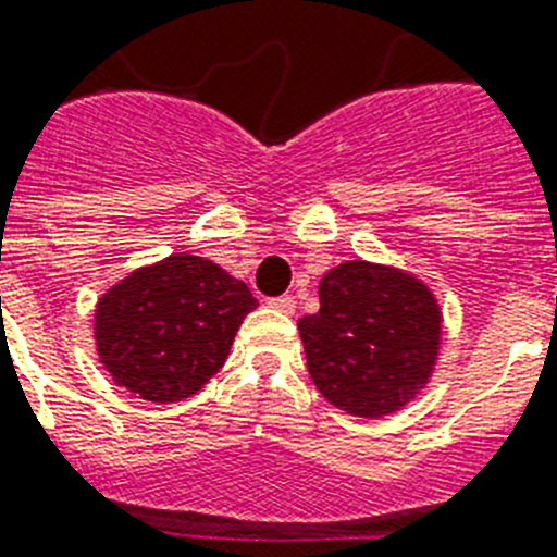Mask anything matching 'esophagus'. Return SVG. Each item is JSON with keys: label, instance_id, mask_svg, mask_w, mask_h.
Segmentation results:
<instances>
[{"label": "esophagus", "instance_id": "obj_1", "mask_svg": "<svg viewBox=\"0 0 557 557\" xmlns=\"http://www.w3.org/2000/svg\"><path fill=\"white\" fill-rule=\"evenodd\" d=\"M269 306L277 308L280 314H294V308H297V302H294L292 294H283V297H271Z\"/></svg>", "mask_w": 557, "mask_h": 557}]
</instances>
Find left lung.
<instances>
[{"label": "left lung", "mask_w": 557, "mask_h": 557, "mask_svg": "<svg viewBox=\"0 0 557 557\" xmlns=\"http://www.w3.org/2000/svg\"><path fill=\"white\" fill-rule=\"evenodd\" d=\"M297 329L317 391L345 413L380 419L428 385L442 308L413 274L348 260L320 280V311Z\"/></svg>", "instance_id": "obj_1"}]
</instances>
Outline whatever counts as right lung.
<instances>
[{"instance_id": "add662e5", "label": "right lung", "mask_w": 557, "mask_h": 557, "mask_svg": "<svg viewBox=\"0 0 557 557\" xmlns=\"http://www.w3.org/2000/svg\"><path fill=\"white\" fill-rule=\"evenodd\" d=\"M255 308L249 286L218 263L172 255L133 271L98 300V359L129 394L181 401L221 371Z\"/></svg>"}]
</instances>
